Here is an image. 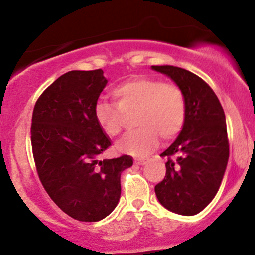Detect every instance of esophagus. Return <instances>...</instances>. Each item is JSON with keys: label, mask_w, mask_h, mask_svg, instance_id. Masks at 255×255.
Segmentation results:
<instances>
[{"label": "esophagus", "mask_w": 255, "mask_h": 255, "mask_svg": "<svg viewBox=\"0 0 255 255\" xmlns=\"http://www.w3.org/2000/svg\"><path fill=\"white\" fill-rule=\"evenodd\" d=\"M147 162H148V159H146V158H141V159L134 160V163H135V164H137V165H145Z\"/></svg>", "instance_id": "obj_1"}]
</instances>
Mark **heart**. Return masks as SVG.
Masks as SVG:
<instances>
[{
    "label": "heart",
    "instance_id": "obj_1",
    "mask_svg": "<svg viewBox=\"0 0 255 255\" xmlns=\"http://www.w3.org/2000/svg\"><path fill=\"white\" fill-rule=\"evenodd\" d=\"M116 105L98 102L95 119L109 137L121 134L127 116L135 115L137 127L120 140L118 150L133 156L153 151L163 141H171L182 130L187 118V99L176 84L158 78L136 77L121 83L113 90Z\"/></svg>",
    "mask_w": 255,
    "mask_h": 255
}]
</instances>
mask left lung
Returning a JSON list of instances; mask_svg holds the SVG:
<instances>
[{
    "mask_svg": "<svg viewBox=\"0 0 255 255\" xmlns=\"http://www.w3.org/2000/svg\"><path fill=\"white\" fill-rule=\"evenodd\" d=\"M183 90L187 118L180 135L160 157L168 158L165 176L154 187L169 211L193 216L203 211L223 180L229 139L224 110L210 85L194 73L174 66H152Z\"/></svg>",
    "mask_w": 255,
    "mask_h": 255,
    "instance_id": "1",
    "label": "left lung"
}]
</instances>
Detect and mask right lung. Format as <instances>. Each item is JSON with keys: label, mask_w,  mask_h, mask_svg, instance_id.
Returning <instances> with one entry per match:
<instances>
[{"label": "right lung", "mask_w": 255, "mask_h": 255, "mask_svg": "<svg viewBox=\"0 0 255 255\" xmlns=\"http://www.w3.org/2000/svg\"><path fill=\"white\" fill-rule=\"evenodd\" d=\"M108 80L102 69L71 71L37 99L31 144L44 189L64 213L98 222L118 205L121 174L131 157L99 159L111 142L95 119V107Z\"/></svg>", "instance_id": "right-lung-1"}]
</instances>
